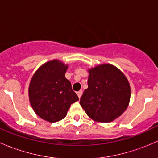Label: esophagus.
I'll list each match as a JSON object with an SVG mask.
<instances>
[{
  "label": "esophagus",
  "mask_w": 158,
  "mask_h": 158,
  "mask_svg": "<svg viewBox=\"0 0 158 158\" xmlns=\"http://www.w3.org/2000/svg\"><path fill=\"white\" fill-rule=\"evenodd\" d=\"M76 93H77V95L79 96V98H81V96H82V90H79V92H77Z\"/></svg>",
  "instance_id": "obj_1"
}]
</instances>
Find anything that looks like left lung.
Segmentation results:
<instances>
[{"label":"left lung","mask_w":158,"mask_h":158,"mask_svg":"<svg viewBox=\"0 0 158 158\" xmlns=\"http://www.w3.org/2000/svg\"><path fill=\"white\" fill-rule=\"evenodd\" d=\"M88 89L80 98L82 108L90 118L110 122L128 108L131 88L126 76L111 64H102L89 69Z\"/></svg>","instance_id":"8db88e82"}]
</instances>
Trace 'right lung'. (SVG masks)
<instances>
[{"mask_svg":"<svg viewBox=\"0 0 158 158\" xmlns=\"http://www.w3.org/2000/svg\"><path fill=\"white\" fill-rule=\"evenodd\" d=\"M68 65L58 60L43 64L30 82L29 99L33 111L41 118L53 123L64 118L70 106L79 100L65 77Z\"/></svg>","mask_w":158,"mask_h":158,"instance_id":"add662e5","label":"right lung"}]
</instances>
